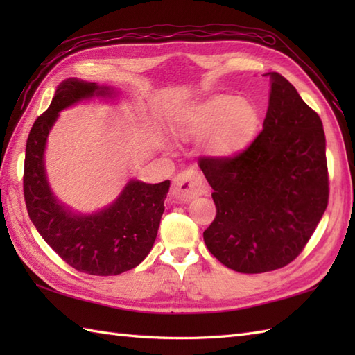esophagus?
Here are the masks:
<instances>
[{"label": "esophagus", "instance_id": "34e87169", "mask_svg": "<svg viewBox=\"0 0 355 355\" xmlns=\"http://www.w3.org/2000/svg\"><path fill=\"white\" fill-rule=\"evenodd\" d=\"M206 191L207 186L205 183V177L195 168H187L173 178L172 193L182 201H189L195 197H200Z\"/></svg>", "mask_w": 355, "mask_h": 355}]
</instances>
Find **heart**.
Returning a JSON list of instances; mask_svg holds the SVG:
<instances>
[{
	"instance_id": "1",
	"label": "heart",
	"mask_w": 355,
	"mask_h": 355,
	"mask_svg": "<svg viewBox=\"0 0 355 355\" xmlns=\"http://www.w3.org/2000/svg\"><path fill=\"white\" fill-rule=\"evenodd\" d=\"M259 122V110L253 102L220 96L180 114L173 130L184 139L207 135L215 153L229 155L244 149L254 139Z\"/></svg>"
}]
</instances>
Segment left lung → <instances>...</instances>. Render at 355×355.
<instances>
[{
  "instance_id": "8db88e82",
  "label": "left lung",
  "mask_w": 355,
  "mask_h": 355,
  "mask_svg": "<svg viewBox=\"0 0 355 355\" xmlns=\"http://www.w3.org/2000/svg\"><path fill=\"white\" fill-rule=\"evenodd\" d=\"M268 74L262 131L235 155L198 160L216 206L202 238L218 261L239 273H266L296 259L329 197L322 120L288 80Z\"/></svg>"
}]
</instances>
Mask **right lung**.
Wrapping results in <instances>:
<instances>
[{"label":"right lung","instance_id":"1","mask_svg":"<svg viewBox=\"0 0 355 355\" xmlns=\"http://www.w3.org/2000/svg\"><path fill=\"white\" fill-rule=\"evenodd\" d=\"M94 94L111 92L79 79H65L58 87L49 110L30 130L22 186L30 220L53 250L82 273L116 276L137 267L153 248L171 183L132 180L111 206L94 215H73L59 205L45 177V141L59 111Z\"/></svg>","mask_w":355,"mask_h":355}]
</instances>
